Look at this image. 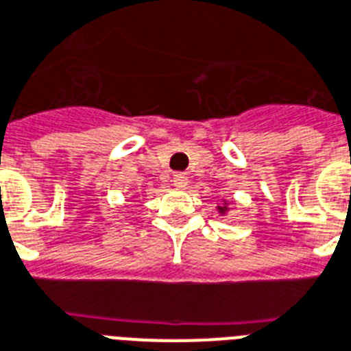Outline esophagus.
Wrapping results in <instances>:
<instances>
[{"instance_id": "34e87169", "label": "esophagus", "mask_w": 351, "mask_h": 351, "mask_svg": "<svg viewBox=\"0 0 351 351\" xmlns=\"http://www.w3.org/2000/svg\"><path fill=\"white\" fill-rule=\"evenodd\" d=\"M173 182H175L178 189H185L187 187V175L185 173H176V175H173Z\"/></svg>"}]
</instances>
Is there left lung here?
Segmentation results:
<instances>
[{"label":"left lung","instance_id":"1","mask_svg":"<svg viewBox=\"0 0 351 351\" xmlns=\"http://www.w3.org/2000/svg\"><path fill=\"white\" fill-rule=\"evenodd\" d=\"M232 209H234V202L225 200V198L220 202V204H216V210H218V215L220 216H227Z\"/></svg>","mask_w":351,"mask_h":351}]
</instances>
